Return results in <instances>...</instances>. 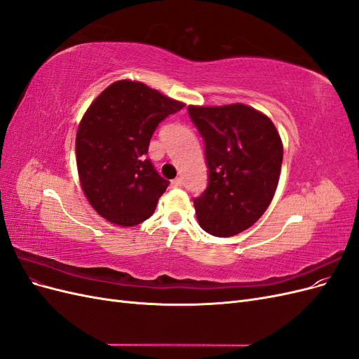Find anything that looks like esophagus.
Returning <instances> with one entry per match:
<instances>
[{
  "label": "esophagus",
  "mask_w": 359,
  "mask_h": 359,
  "mask_svg": "<svg viewBox=\"0 0 359 359\" xmlns=\"http://www.w3.org/2000/svg\"><path fill=\"white\" fill-rule=\"evenodd\" d=\"M172 186H173V187H181V186H182V180H181V178L172 180Z\"/></svg>",
  "instance_id": "esophagus-1"
}]
</instances>
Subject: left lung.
<instances>
[{
    "label": "left lung",
    "mask_w": 359,
    "mask_h": 359,
    "mask_svg": "<svg viewBox=\"0 0 359 359\" xmlns=\"http://www.w3.org/2000/svg\"><path fill=\"white\" fill-rule=\"evenodd\" d=\"M205 142L208 187L194 199L198 222L214 236H233L266 211L280 178L283 144L271 119L253 107L189 106Z\"/></svg>",
    "instance_id": "obj_1"
}]
</instances>
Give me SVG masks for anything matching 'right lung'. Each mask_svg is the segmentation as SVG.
<instances>
[{"mask_svg":"<svg viewBox=\"0 0 359 359\" xmlns=\"http://www.w3.org/2000/svg\"><path fill=\"white\" fill-rule=\"evenodd\" d=\"M182 107L133 81L114 82L91 103L76 135V163L85 196L103 219L136 226L153 215L169 181L147 158L149 140Z\"/></svg>","mask_w":359,"mask_h":359,"instance_id":"1","label":"right lung"}]
</instances>
